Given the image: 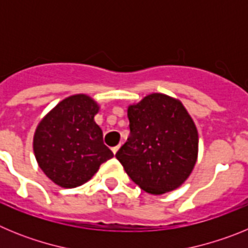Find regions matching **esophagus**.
Masks as SVG:
<instances>
[{"instance_id":"obj_1","label":"esophagus","mask_w":248,"mask_h":248,"mask_svg":"<svg viewBox=\"0 0 248 248\" xmlns=\"http://www.w3.org/2000/svg\"><path fill=\"white\" fill-rule=\"evenodd\" d=\"M118 150H119V145H117V146H114V148H111V151H113L114 154H115V153H117Z\"/></svg>"}]
</instances>
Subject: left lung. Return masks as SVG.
I'll list each match as a JSON object with an SVG mask.
<instances>
[{
    "label": "left lung",
    "mask_w": 248,
    "mask_h": 248,
    "mask_svg": "<svg viewBox=\"0 0 248 248\" xmlns=\"http://www.w3.org/2000/svg\"><path fill=\"white\" fill-rule=\"evenodd\" d=\"M130 135L115 154L144 191L161 195L189 177L198 157V130L179 100L154 93L128 108Z\"/></svg>",
    "instance_id": "8db88e82"
}]
</instances>
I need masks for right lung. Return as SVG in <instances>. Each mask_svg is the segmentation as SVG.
Instances as JSON below:
<instances>
[{
	"label": "right lung",
	"mask_w": 248,
	"mask_h": 248,
	"mask_svg": "<svg viewBox=\"0 0 248 248\" xmlns=\"http://www.w3.org/2000/svg\"><path fill=\"white\" fill-rule=\"evenodd\" d=\"M98 109L88 95L77 94L57 104L37 126V163L57 185L67 189L83 185L114 156L94 122Z\"/></svg>",
	"instance_id": "1"
}]
</instances>
